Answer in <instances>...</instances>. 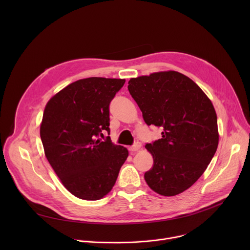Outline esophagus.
<instances>
[{"label":"esophagus","mask_w":250,"mask_h":250,"mask_svg":"<svg viewBox=\"0 0 250 250\" xmlns=\"http://www.w3.org/2000/svg\"><path fill=\"white\" fill-rule=\"evenodd\" d=\"M141 146H141L140 142L137 141V142H135V144L130 147V151H133V152H134V151H137V150H139V149L141 148Z\"/></svg>","instance_id":"obj_1"}]
</instances>
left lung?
<instances>
[{"mask_svg": "<svg viewBox=\"0 0 250 250\" xmlns=\"http://www.w3.org/2000/svg\"><path fill=\"white\" fill-rule=\"evenodd\" d=\"M128 91L147 125L162 127V138L147 144L153 156L147 185L171 197L189 189L203 175L219 145L215 108L189 77L176 72L131 78Z\"/></svg>", "mask_w": 250, "mask_h": 250, "instance_id": "1", "label": "left lung"}]
</instances>
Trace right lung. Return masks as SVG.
I'll use <instances>...</instances> for the list:
<instances>
[{
    "instance_id": "right-lung-1",
    "label": "right lung",
    "mask_w": 250,
    "mask_h": 250,
    "mask_svg": "<svg viewBox=\"0 0 250 250\" xmlns=\"http://www.w3.org/2000/svg\"><path fill=\"white\" fill-rule=\"evenodd\" d=\"M125 79L91 77L71 83L46 104L41 125L45 156L63 186L75 197L96 201L114 187L128 156L125 147L104 140L109 105Z\"/></svg>"
}]
</instances>
